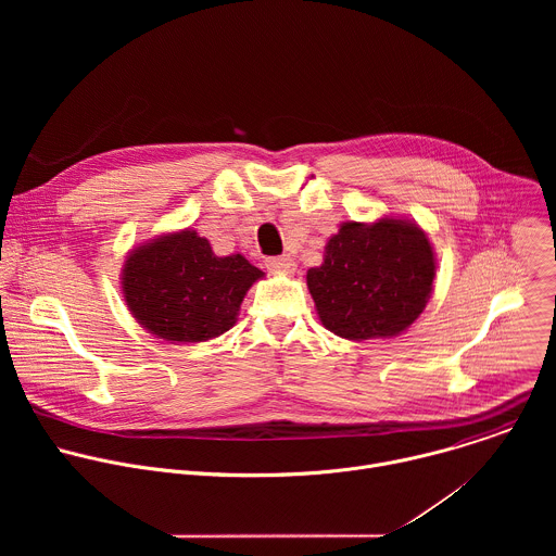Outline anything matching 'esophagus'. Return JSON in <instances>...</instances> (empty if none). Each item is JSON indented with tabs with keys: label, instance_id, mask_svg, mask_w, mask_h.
Instances as JSON below:
<instances>
[{
	"label": "esophagus",
	"instance_id": "34e87169",
	"mask_svg": "<svg viewBox=\"0 0 556 556\" xmlns=\"http://www.w3.org/2000/svg\"><path fill=\"white\" fill-rule=\"evenodd\" d=\"M266 268L270 273H292L294 270V260L283 255V257H268L266 260Z\"/></svg>",
	"mask_w": 556,
	"mask_h": 556
}]
</instances>
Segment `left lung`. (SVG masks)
Here are the masks:
<instances>
[{"instance_id": "8db88e82", "label": "left lung", "mask_w": 556, "mask_h": 556, "mask_svg": "<svg viewBox=\"0 0 556 556\" xmlns=\"http://www.w3.org/2000/svg\"><path fill=\"white\" fill-rule=\"evenodd\" d=\"M435 277L433 249L412 222H345L326 247L324 264L307 270L321 324L350 341L389 339L425 309Z\"/></svg>"}]
</instances>
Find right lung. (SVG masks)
Masks as SVG:
<instances>
[{
	"label": "right lung",
	"mask_w": 556,
	"mask_h": 556,
	"mask_svg": "<svg viewBox=\"0 0 556 556\" xmlns=\"http://www.w3.org/2000/svg\"><path fill=\"white\" fill-rule=\"evenodd\" d=\"M264 273L242 255L217 257L195 230L131 251L123 292L138 324L165 341L200 343L230 330L247 290Z\"/></svg>",
	"instance_id": "obj_1"
}]
</instances>
